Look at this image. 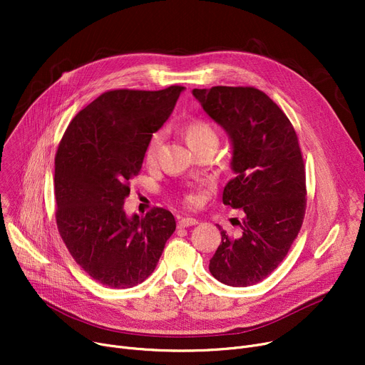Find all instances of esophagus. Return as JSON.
Wrapping results in <instances>:
<instances>
[{"label":"esophagus","instance_id":"esophagus-1","mask_svg":"<svg viewBox=\"0 0 365 365\" xmlns=\"http://www.w3.org/2000/svg\"><path fill=\"white\" fill-rule=\"evenodd\" d=\"M197 223H198V220L195 217H183L178 222L179 227H189V226H194Z\"/></svg>","mask_w":365,"mask_h":365}]
</instances>
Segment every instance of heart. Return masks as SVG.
<instances>
[{
    "label": "heart",
    "mask_w": 365,
    "mask_h": 365,
    "mask_svg": "<svg viewBox=\"0 0 365 365\" xmlns=\"http://www.w3.org/2000/svg\"><path fill=\"white\" fill-rule=\"evenodd\" d=\"M185 138L186 142L190 148H195L204 143H217V131L216 128L210 124L207 120L202 118H195L190 120L186 125H185ZM163 140V134L161 133H153L148 145L145 149V158L148 163L155 160V155L158 152V148L161 145ZM186 201L189 204H195L198 201V195L195 194H189L186 197Z\"/></svg>",
    "instance_id": "heart-1"
}]
</instances>
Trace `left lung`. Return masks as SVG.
<instances>
[{"mask_svg":"<svg viewBox=\"0 0 365 365\" xmlns=\"http://www.w3.org/2000/svg\"><path fill=\"white\" fill-rule=\"evenodd\" d=\"M192 94L231 140L234 179L225 186L223 204L244 212L237 237L217 225L222 242L208 269L226 285H253L277 269L302 227L306 179L297 134L255 87L217 86Z\"/></svg>","mask_w":365,"mask_h":365,"instance_id":"obj_1","label":"left lung"}]
</instances>
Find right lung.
I'll use <instances>...</instances> for the list:
<instances>
[{
  "label": "right lung",
  "mask_w": 365,
  "mask_h": 365,
  "mask_svg": "<svg viewBox=\"0 0 365 365\" xmlns=\"http://www.w3.org/2000/svg\"><path fill=\"white\" fill-rule=\"evenodd\" d=\"M185 87L106 91L76 113L54 158L56 222L71 256L112 289L143 282L176 229L168 210L127 216L128 182Z\"/></svg>",
  "instance_id": "1"
}]
</instances>
